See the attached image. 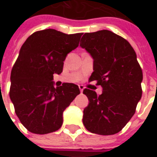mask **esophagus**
Returning <instances> with one entry per match:
<instances>
[{"instance_id": "1", "label": "esophagus", "mask_w": 157, "mask_h": 157, "mask_svg": "<svg viewBox=\"0 0 157 157\" xmlns=\"http://www.w3.org/2000/svg\"><path fill=\"white\" fill-rule=\"evenodd\" d=\"M78 87H79L80 92L82 93V91H83V90H84V88H85V87H84V86H82V85H79V86H78Z\"/></svg>"}]
</instances>
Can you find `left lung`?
I'll use <instances>...</instances> for the list:
<instances>
[{
  "label": "left lung",
  "instance_id": "left-lung-1",
  "mask_svg": "<svg viewBox=\"0 0 157 157\" xmlns=\"http://www.w3.org/2000/svg\"><path fill=\"white\" fill-rule=\"evenodd\" d=\"M80 47L93 59L89 81L103 87L99 96L85 89L89 104L84 109L83 124L91 133L114 135L135 114L142 98L143 71L130 44L109 30L85 33Z\"/></svg>",
  "mask_w": 157,
  "mask_h": 157
}]
</instances>
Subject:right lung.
Returning <instances> with one entry per match:
<instances>
[{
	"mask_svg": "<svg viewBox=\"0 0 157 157\" xmlns=\"http://www.w3.org/2000/svg\"><path fill=\"white\" fill-rule=\"evenodd\" d=\"M82 33L66 34L54 29L28 37L11 71L9 96L22 124L34 134H48L63 124V112L80 93L78 86L64 83L55 87L67 54L78 47Z\"/></svg>",
	"mask_w": 157,
	"mask_h": 157,
	"instance_id": "right-lung-1",
	"label": "right lung"
}]
</instances>
